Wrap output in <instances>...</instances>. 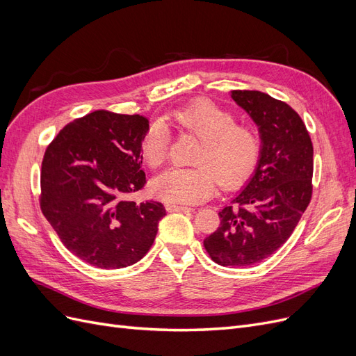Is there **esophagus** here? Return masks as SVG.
Returning a JSON list of instances; mask_svg holds the SVG:
<instances>
[{
  "label": "esophagus",
  "instance_id": "34e87169",
  "mask_svg": "<svg viewBox=\"0 0 356 356\" xmlns=\"http://www.w3.org/2000/svg\"><path fill=\"white\" fill-rule=\"evenodd\" d=\"M168 212H193V208L187 207H178V204H166Z\"/></svg>",
  "mask_w": 356,
  "mask_h": 356
}]
</instances>
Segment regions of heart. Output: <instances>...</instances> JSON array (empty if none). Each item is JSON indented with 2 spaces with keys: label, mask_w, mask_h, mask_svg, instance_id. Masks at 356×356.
Masks as SVG:
<instances>
[{
  "label": "heart",
  "mask_w": 356,
  "mask_h": 356,
  "mask_svg": "<svg viewBox=\"0 0 356 356\" xmlns=\"http://www.w3.org/2000/svg\"><path fill=\"white\" fill-rule=\"evenodd\" d=\"M165 122L178 132L199 139L190 161L193 166L169 169L153 181V193L168 204H196L217 187L232 188L242 182L260 156V135L252 124L238 123L233 113L199 99L174 110ZM169 135L161 126L149 127L143 138L145 163L157 169L168 159Z\"/></svg>",
  "instance_id": "b5f03b06"
}]
</instances>
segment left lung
I'll list each match as a JSON object with an SVG mask.
<instances>
[{"label":"left lung","instance_id":"1","mask_svg":"<svg viewBox=\"0 0 356 356\" xmlns=\"http://www.w3.org/2000/svg\"><path fill=\"white\" fill-rule=\"evenodd\" d=\"M260 132L261 148L252 177L222 208L220 227L203 241L220 266L246 267L281 248L312 199L314 145L301 117L282 101L258 90H232Z\"/></svg>","mask_w":356,"mask_h":356}]
</instances>
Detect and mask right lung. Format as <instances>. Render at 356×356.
<instances>
[{"instance_id":"1","label":"right lung","mask_w":356,"mask_h":356,"mask_svg":"<svg viewBox=\"0 0 356 356\" xmlns=\"http://www.w3.org/2000/svg\"><path fill=\"white\" fill-rule=\"evenodd\" d=\"M144 115L93 111L68 123L41 163L40 207L67 250L99 268L132 266L148 252L166 209L135 203L145 186Z\"/></svg>"}]
</instances>
